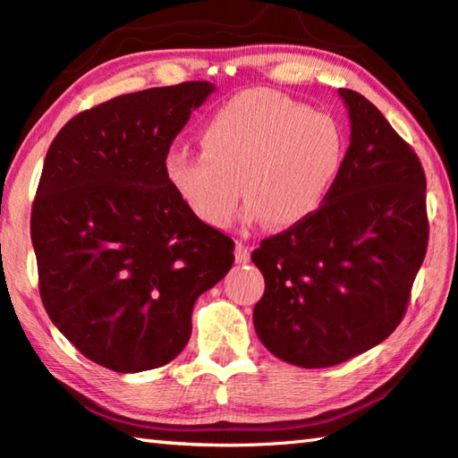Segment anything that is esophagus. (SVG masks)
Here are the masks:
<instances>
[{"instance_id": "34e87169", "label": "esophagus", "mask_w": 458, "mask_h": 458, "mask_svg": "<svg viewBox=\"0 0 458 458\" xmlns=\"http://www.w3.org/2000/svg\"><path fill=\"white\" fill-rule=\"evenodd\" d=\"M234 257L238 265H246L248 260H250V250H248V246H244L242 242L236 244V250H234Z\"/></svg>"}]
</instances>
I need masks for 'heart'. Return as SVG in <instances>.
Returning a JSON list of instances; mask_svg holds the SVG:
<instances>
[{"mask_svg": "<svg viewBox=\"0 0 458 458\" xmlns=\"http://www.w3.org/2000/svg\"><path fill=\"white\" fill-rule=\"evenodd\" d=\"M199 143L204 153H169L165 175L191 214L212 228L234 218L240 182L248 199L242 222L299 226L327 199L345 157L335 119L270 90L226 100L206 121Z\"/></svg>", "mask_w": 458, "mask_h": 458, "instance_id": "heart-1", "label": "heart"}]
</instances>
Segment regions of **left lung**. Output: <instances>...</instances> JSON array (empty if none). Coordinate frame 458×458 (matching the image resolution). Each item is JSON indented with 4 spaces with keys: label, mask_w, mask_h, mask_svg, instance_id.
I'll use <instances>...</instances> for the list:
<instances>
[{
    "label": "left lung",
    "mask_w": 458,
    "mask_h": 458,
    "mask_svg": "<svg viewBox=\"0 0 458 458\" xmlns=\"http://www.w3.org/2000/svg\"><path fill=\"white\" fill-rule=\"evenodd\" d=\"M339 97L352 137L335 185L311 218L252 252L265 275L254 329L299 368L337 366L392 335L428 246L420 159L366 97Z\"/></svg>",
    "instance_id": "1"
}]
</instances>
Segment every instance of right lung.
<instances>
[{
    "label": "right lung",
    "mask_w": 458,
    "mask_h": 458,
    "mask_svg": "<svg viewBox=\"0 0 458 458\" xmlns=\"http://www.w3.org/2000/svg\"><path fill=\"white\" fill-rule=\"evenodd\" d=\"M206 81L147 89L82 111L46 153L32 244L46 313L84 358L119 374L182 353L191 309L234 262V242L191 214L165 157Z\"/></svg>",
    "instance_id": "right-lung-1"
}]
</instances>
